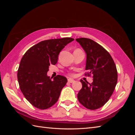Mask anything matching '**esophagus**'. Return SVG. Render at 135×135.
I'll return each mask as SVG.
<instances>
[{
  "label": "esophagus",
  "mask_w": 135,
  "mask_h": 135,
  "mask_svg": "<svg viewBox=\"0 0 135 135\" xmlns=\"http://www.w3.org/2000/svg\"><path fill=\"white\" fill-rule=\"evenodd\" d=\"M68 81L69 83H74V82H75V80H73V79H71V78H69V79H68Z\"/></svg>",
  "instance_id": "34e87169"
}]
</instances>
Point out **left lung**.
<instances>
[{"instance_id":"1","label":"left lung","mask_w":135,"mask_h":135,"mask_svg":"<svg viewBox=\"0 0 135 135\" xmlns=\"http://www.w3.org/2000/svg\"><path fill=\"white\" fill-rule=\"evenodd\" d=\"M87 55L85 75H93V82L80 79L82 88L77 97L79 103L90 110L99 109L107 103L116 86L118 73L109 53L93 40L81 38L75 39Z\"/></svg>"}]
</instances>
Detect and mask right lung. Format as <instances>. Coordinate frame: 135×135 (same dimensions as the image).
I'll list each match as a JSON object with an SVG mask.
<instances>
[{"instance_id": "1", "label": "right lung", "mask_w": 135, "mask_h": 135, "mask_svg": "<svg viewBox=\"0 0 135 135\" xmlns=\"http://www.w3.org/2000/svg\"><path fill=\"white\" fill-rule=\"evenodd\" d=\"M74 40L64 38L44 40L28 49L23 56L18 69V81L23 96L34 107L47 109L58 101L68 80L58 75L52 80L47 73L50 64L57 62L61 51Z\"/></svg>"}]
</instances>
